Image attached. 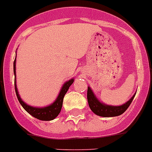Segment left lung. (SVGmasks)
I'll list each match as a JSON object with an SVG mask.
<instances>
[{
	"label": "left lung",
	"instance_id": "left-lung-1",
	"mask_svg": "<svg viewBox=\"0 0 152 152\" xmlns=\"http://www.w3.org/2000/svg\"><path fill=\"white\" fill-rule=\"evenodd\" d=\"M135 95H136V93L134 94L133 97L128 102L118 106L109 105V104H104L99 101V99H97V97H96L91 87H88L87 88V101H88L90 108L94 114L102 117H114L122 115L123 112H126L129 104H131Z\"/></svg>",
	"mask_w": 152,
	"mask_h": 152
}]
</instances>
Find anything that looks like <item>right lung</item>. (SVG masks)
Returning <instances> with one entry per match:
<instances>
[{
    "mask_svg": "<svg viewBox=\"0 0 152 152\" xmlns=\"http://www.w3.org/2000/svg\"><path fill=\"white\" fill-rule=\"evenodd\" d=\"M16 58L14 61V64H13V67H14V75H15V90L16 96L18 97V100L21 105L23 106V108L29 114H30L32 116L35 117L36 119H40V120L43 121H50L53 120L55 119L58 114L61 112V107H62V103H63V98L65 97V94L67 93L68 90L69 88V87L72 84V83L74 82V79H70L69 80H68L63 84V86L61 87L60 92H59L58 95L57 97L56 100L53 102L52 104H50V105L45 106V107H42V108H39V107H33V106L29 105L26 103H25L23 102L22 98L20 97V95L18 94V88H17V85H16Z\"/></svg>",
    "mask_w": 152,
    "mask_h": 152,
    "instance_id": "right-lung-1",
    "label": "right lung"
}]
</instances>
